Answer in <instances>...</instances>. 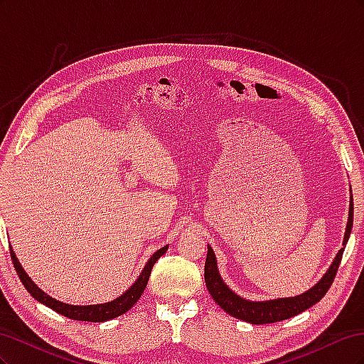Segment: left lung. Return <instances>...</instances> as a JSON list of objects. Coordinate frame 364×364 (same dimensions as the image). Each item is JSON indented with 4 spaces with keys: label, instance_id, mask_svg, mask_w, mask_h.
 Wrapping results in <instances>:
<instances>
[{
    "label": "left lung",
    "instance_id": "8db88e82",
    "mask_svg": "<svg viewBox=\"0 0 364 364\" xmlns=\"http://www.w3.org/2000/svg\"><path fill=\"white\" fill-rule=\"evenodd\" d=\"M352 220H354V202H352V196H350L349 218H348V226H346L345 240H343V247L338 250L337 257L331 264V267H329L328 272L323 274V278L318 281L313 289L305 291L304 294L294 296V297H284V299L266 301V302H250L243 299V297L237 296L232 290H230L222 281V278H220L218 270H217L215 255L209 246H208V255L205 261L206 289L209 293H211L215 304L220 305V308H223L228 314L253 325L274 323L299 314L321 301L329 290V287H331L340 266L341 257H343V250L348 243L349 234H350Z\"/></svg>",
    "mask_w": 364,
    "mask_h": 364
}]
</instances>
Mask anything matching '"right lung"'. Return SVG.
<instances>
[{
  "label": "right lung",
  "mask_w": 364,
  "mask_h": 364,
  "mask_svg": "<svg viewBox=\"0 0 364 364\" xmlns=\"http://www.w3.org/2000/svg\"><path fill=\"white\" fill-rule=\"evenodd\" d=\"M167 250V246L159 249L156 253H153L151 258L149 259V262L146 264L144 270L141 272L139 278L135 281V284L132 285V287L123 294L117 297L115 301L112 302H107V304H102V305H87V306H77V305H68V304H63L59 302L56 299H53L48 294L43 293L41 289H38L35 282H33L28 277L27 273L24 272V269L21 267V264L18 261V258L15 257V253L10 247V257H12V262H14V267L18 273V277L23 282V285L26 287V290L35 297L36 301H39L41 304L47 305L51 310H54L56 313L65 316V317H70L73 321H85V322H105L109 321V318H114L118 317L121 314H124L126 311H129L132 306L136 304V301L141 297L142 291L146 290V285L150 277V272L153 264H155L164 253Z\"/></svg>",
  "instance_id": "obj_1"
}]
</instances>
